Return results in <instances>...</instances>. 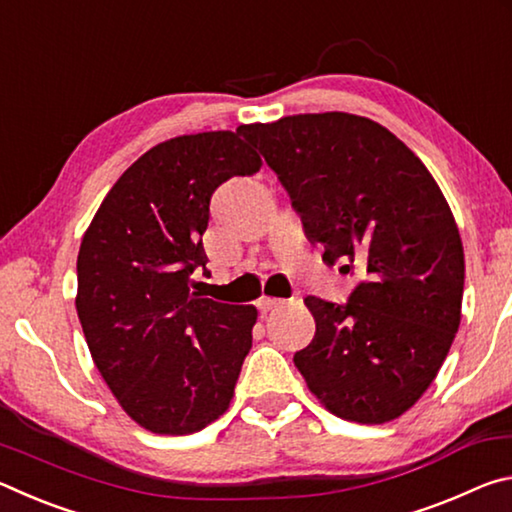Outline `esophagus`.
<instances>
[{
    "instance_id": "obj_1",
    "label": "esophagus",
    "mask_w": 512,
    "mask_h": 512,
    "mask_svg": "<svg viewBox=\"0 0 512 512\" xmlns=\"http://www.w3.org/2000/svg\"><path fill=\"white\" fill-rule=\"evenodd\" d=\"M282 305H284V300H277V298H262L257 302V307H259V311H262V314H268V311H273V309L282 307Z\"/></svg>"
}]
</instances>
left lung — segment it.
<instances>
[{"instance_id": "left-lung-1", "label": "left lung", "mask_w": 512, "mask_h": 512, "mask_svg": "<svg viewBox=\"0 0 512 512\" xmlns=\"http://www.w3.org/2000/svg\"><path fill=\"white\" fill-rule=\"evenodd\" d=\"M239 131L325 262L361 273L345 305L305 298L316 334L293 363L339 418H400L436 379L461 323L465 257L443 192L409 146L366 117L318 112Z\"/></svg>"}]
</instances>
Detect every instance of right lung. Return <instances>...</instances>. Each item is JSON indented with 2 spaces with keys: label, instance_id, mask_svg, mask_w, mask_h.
<instances>
[{
  "label": "right lung",
  "instance_id": "add662e5",
  "mask_svg": "<svg viewBox=\"0 0 512 512\" xmlns=\"http://www.w3.org/2000/svg\"><path fill=\"white\" fill-rule=\"evenodd\" d=\"M262 167L239 133L180 135L135 160L85 230L76 311L94 366L140 427L201 431L230 406L257 309L189 289L216 187Z\"/></svg>",
  "mask_w": 512,
  "mask_h": 512
}]
</instances>
